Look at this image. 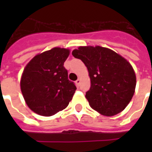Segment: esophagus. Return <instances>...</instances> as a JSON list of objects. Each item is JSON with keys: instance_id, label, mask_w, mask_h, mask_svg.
I'll return each instance as SVG.
<instances>
[{"instance_id": "esophagus-1", "label": "esophagus", "mask_w": 152, "mask_h": 152, "mask_svg": "<svg viewBox=\"0 0 152 152\" xmlns=\"http://www.w3.org/2000/svg\"><path fill=\"white\" fill-rule=\"evenodd\" d=\"M76 83L77 84V85H79V84L80 83V79H78V80L76 81Z\"/></svg>"}]
</instances>
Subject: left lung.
Segmentation results:
<instances>
[{"mask_svg": "<svg viewBox=\"0 0 152 152\" xmlns=\"http://www.w3.org/2000/svg\"><path fill=\"white\" fill-rule=\"evenodd\" d=\"M88 68L90 90L85 97L93 110L104 116L118 114L128 106L137 84L132 65L121 55L102 46H80L72 53Z\"/></svg>", "mask_w": 152, "mask_h": 152, "instance_id": "1", "label": "left lung"}]
</instances>
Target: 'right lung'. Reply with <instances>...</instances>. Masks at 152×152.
<instances>
[{"mask_svg": "<svg viewBox=\"0 0 152 152\" xmlns=\"http://www.w3.org/2000/svg\"><path fill=\"white\" fill-rule=\"evenodd\" d=\"M69 50L55 47L36 55L26 65L20 88L26 103L39 115H54L71 101L76 87L68 79L64 62Z\"/></svg>", "mask_w": 152, "mask_h": 152, "instance_id": "obj_1", "label": "right lung"}]
</instances>
